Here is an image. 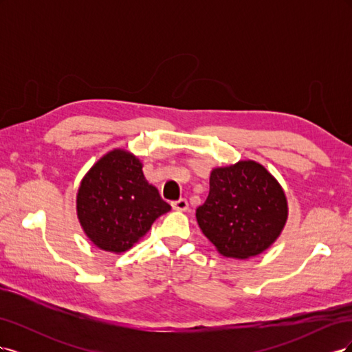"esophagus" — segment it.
I'll use <instances>...</instances> for the list:
<instances>
[{"label":"esophagus","mask_w":352,"mask_h":352,"mask_svg":"<svg viewBox=\"0 0 352 352\" xmlns=\"http://www.w3.org/2000/svg\"><path fill=\"white\" fill-rule=\"evenodd\" d=\"M172 207L177 211H185V210H188L189 204H188V201L185 198H180V199L172 202Z\"/></svg>","instance_id":"obj_1"}]
</instances>
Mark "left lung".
I'll return each mask as SVG.
<instances>
[{
    "label": "left lung",
    "mask_w": 352,
    "mask_h": 352,
    "mask_svg": "<svg viewBox=\"0 0 352 352\" xmlns=\"http://www.w3.org/2000/svg\"><path fill=\"white\" fill-rule=\"evenodd\" d=\"M286 219L282 186L251 160L212 168L208 197L197 208L198 225L217 251L241 260L267 250L280 235Z\"/></svg>",
    "instance_id": "left-lung-1"
}]
</instances>
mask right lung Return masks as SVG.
I'll list each match as a JSON object with an SVG mask.
<instances>
[{
  "instance_id": "right-lung-1",
  "label": "right lung",
  "mask_w": 352,
  "mask_h": 352,
  "mask_svg": "<svg viewBox=\"0 0 352 352\" xmlns=\"http://www.w3.org/2000/svg\"><path fill=\"white\" fill-rule=\"evenodd\" d=\"M76 208L87 236L98 248L120 254L132 248L155 219L172 207L146 182L140 160L113 150L82 179Z\"/></svg>"
}]
</instances>
